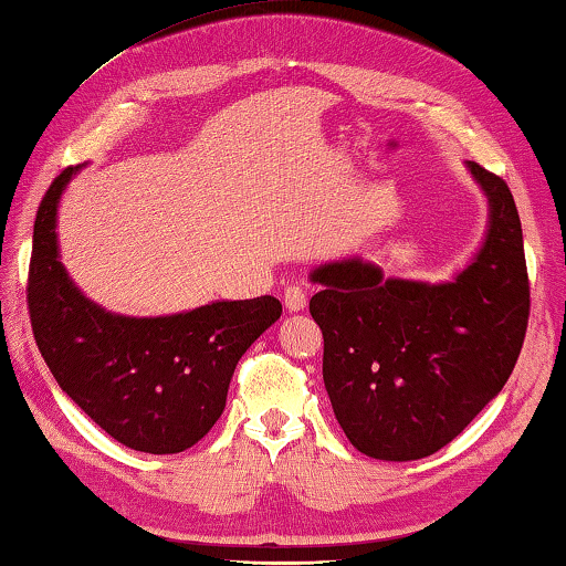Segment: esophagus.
I'll return each mask as SVG.
<instances>
[{"label":"esophagus","mask_w":566,"mask_h":566,"mask_svg":"<svg viewBox=\"0 0 566 566\" xmlns=\"http://www.w3.org/2000/svg\"><path fill=\"white\" fill-rule=\"evenodd\" d=\"M283 303L285 308H289V313H298L305 308V303H308V298H305V291L301 289V285H289L283 293Z\"/></svg>","instance_id":"esophagus-1"}]
</instances>
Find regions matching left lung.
I'll use <instances>...</instances> for the list:
<instances>
[{"label":"left lung","instance_id":"1","mask_svg":"<svg viewBox=\"0 0 566 566\" xmlns=\"http://www.w3.org/2000/svg\"><path fill=\"white\" fill-rule=\"evenodd\" d=\"M489 218L451 281L388 277L364 258L311 271L333 413L370 459L416 461L459 437L512 376L530 321L522 222L506 182L467 160Z\"/></svg>","mask_w":566,"mask_h":566}]
</instances>
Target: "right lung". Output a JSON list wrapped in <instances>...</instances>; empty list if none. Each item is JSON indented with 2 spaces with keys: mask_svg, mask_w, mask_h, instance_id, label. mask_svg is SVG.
<instances>
[{
  "mask_svg": "<svg viewBox=\"0 0 566 566\" xmlns=\"http://www.w3.org/2000/svg\"><path fill=\"white\" fill-rule=\"evenodd\" d=\"M82 168L62 170L36 210L27 285L34 340L62 391L115 441L185 451L220 419L240 356L283 305L261 295L135 318L90 301L62 265L57 238L62 192Z\"/></svg>",
  "mask_w": 566,
  "mask_h": 566,
  "instance_id": "1",
  "label": "right lung"
}]
</instances>
